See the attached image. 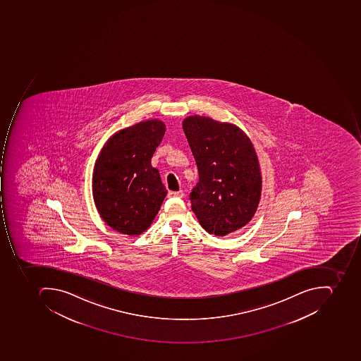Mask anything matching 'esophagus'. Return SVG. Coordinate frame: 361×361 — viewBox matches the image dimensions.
I'll use <instances>...</instances> for the list:
<instances>
[{
  "instance_id": "34e87169",
  "label": "esophagus",
  "mask_w": 361,
  "mask_h": 361,
  "mask_svg": "<svg viewBox=\"0 0 361 361\" xmlns=\"http://www.w3.org/2000/svg\"><path fill=\"white\" fill-rule=\"evenodd\" d=\"M183 191H169L168 192V197H183Z\"/></svg>"
}]
</instances>
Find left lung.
I'll use <instances>...</instances> for the list:
<instances>
[{
    "label": "left lung",
    "instance_id": "obj_1",
    "mask_svg": "<svg viewBox=\"0 0 361 361\" xmlns=\"http://www.w3.org/2000/svg\"><path fill=\"white\" fill-rule=\"evenodd\" d=\"M199 170L192 211L210 234L225 236L247 224L259 207L262 176L253 143L238 126L189 116L182 123Z\"/></svg>",
    "mask_w": 361,
    "mask_h": 361
}]
</instances>
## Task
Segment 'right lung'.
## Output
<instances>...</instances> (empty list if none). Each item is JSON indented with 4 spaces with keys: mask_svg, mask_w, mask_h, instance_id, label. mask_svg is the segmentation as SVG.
I'll return each mask as SVG.
<instances>
[{
    "mask_svg": "<svg viewBox=\"0 0 361 361\" xmlns=\"http://www.w3.org/2000/svg\"><path fill=\"white\" fill-rule=\"evenodd\" d=\"M164 131L161 121H141L116 133L100 151L92 195L102 220L117 232L140 235L160 210L166 190L151 158Z\"/></svg>",
    "mask_w": 361,
    "mask_h": 361,
    "instance_id": "add662e5",
    "label": "right lung"
}]
</instances>
